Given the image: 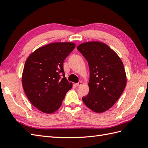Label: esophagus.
<instances>
[{"label":"esophagus","instance_id":"obj_1","mask_svg":"<svg viewBox=\"0 0 148 148\" xmlns=\"http://www.w3.org/2000/svg\"><path fill=\"white\" fill-rule=\"evenodd\" d=\"M82 84V82H79L78 83L76 84V86H80Z\"/></svg>","mask_w":148,"mask_h":148}]
</instances>
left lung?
<instances>
[{"label": "left lung", "instance_id": "obj_1", "mask_svg": "<svg viewBox=\"0 0 148 148\" xmlns=\"http://www.w3.org/2000/svg\"><path fill=\"white\" fill-rule=\"evenodd\" d=\"M78 50L88 63L89 91L82 97L88 107L97 113L109 109L119 99L126 86V73L122 60L104 43L88 42Z\"/></svg>", "mask_w": 148, "mask_h": 148}]
</instances>
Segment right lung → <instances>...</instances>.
Here are the masks:
<instances>
[{
	"mask_svg": "<svg viewBox=\"0 0 148 148\" xmlns=\"http://www.w3.org/2000/svg\"><path fill=\"white\" fill-rule=\"evenodd\" d=\"M72 42H55L35 51L26 60L22 84L35 107L51 114L59 109L72 83L65 77L64 62L73 51Z\"/></svg>",
	"mask_w": 148,
	"mask_h": 148,
	"instance_id": "1",
	"label": "right lung"
}]
</instances>
